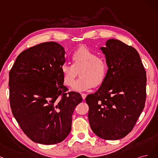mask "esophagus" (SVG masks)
<instances>
[{"label": "esophagus", "instance_id": "34e87169", "mask_svg": "<svg viewBox=\"0 0 158 158\" xmlns=\"http://www.w3.org/2000/svg\"><path fill=\"white\" fill-rule=\"evenodd\" d=\"M81 96H82V98L83 100H85L86 98V94H84V93H82L81 94Z\"/></svg>", "mask_w": 158, "mask_h": 158}]
</instances>
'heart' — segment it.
Masks as SVG:
<instances>
[{
	"label": "heart",
	"mask_w": 158,
	"mask_h": 158,
	"mask_svg": "<svg viewBox=\"0 0 158 158\" xmlns=\"http://www.w3.org/2000/svg\"><path fill=\"white\" fill-rule=\"evenodd\" d=\"M72 64H64L61 67L63 81L67 86L73 85L75 78L81 77L75 83L73 89L77 91L86 90L91 87H97L104 83L108 72V64L103 58L87 47H80L71 56Z\"/></svg>",
	"instance_id": "1"
}]
</instances>
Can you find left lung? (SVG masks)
Listing matches in <instances>:
<instances>
[{"instance_id":"left-lung-1","label":"left lung","mask_w":158,"mask_h":158,"mask_svg":"<svg viewBox=\"0 0 158 158\" xmlns=\"http://www.w3.org/2000/svg\"><path fill=\"white\" fill-rule=\"evenodd\" d=\"M108 64L104 83L86 96L91 129L105 140H118L133 129L146 101V71L136 50L117 39L100 47Z\"/></svg>"}]
</instances>
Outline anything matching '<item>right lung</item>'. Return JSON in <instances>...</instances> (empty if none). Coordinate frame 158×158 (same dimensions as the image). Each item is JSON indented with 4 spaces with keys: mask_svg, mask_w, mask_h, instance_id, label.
Returning a JSON list of instances; mask_svg holds the SVG:
<instances>
[{
    "mask_svg": "<svg viewBox=\"0 0 158 158\" xmlns=\"http://www.w3.org/2000/svg\"><path fill=\"white\" fill-rule=\"evenodd\" d=\"M65 50L55 42L43 43L20 53L9 73L12 112L32 141L54 144L72 129L73 111L83 99L66 93L61 67Z\"/></svg>",
    "mask_w": 158,
    "mask_h": 158,
    "instance_id": "obj_1",
    "label": "right lung"
}]
</instances>
